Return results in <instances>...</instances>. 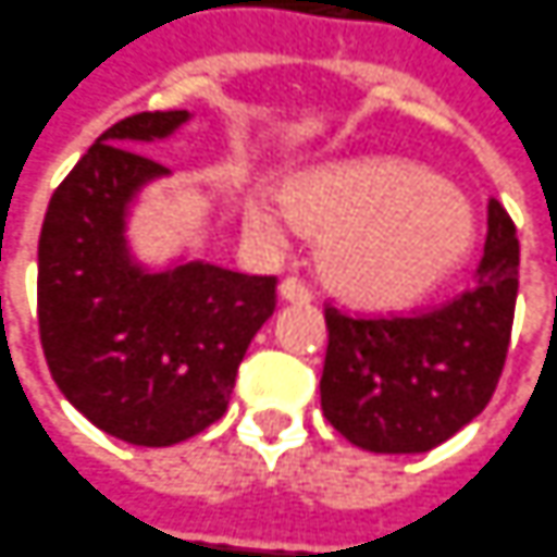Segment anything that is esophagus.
<instances>
[{
	"mask_svg": "<svg viewBox=\"0 0 557 557\" xmlns=\"http://www.w3.org/2000/svg\"><path fill=\"white\" fill-rule=\"evenodd\" d=\"M278 297L287 300V304H309L312 300V290L300 278L287 275V278H282V285H278Z\"/></svg>",
	"mask_w": 557,
	"mask_h": 557,
	"instance_id": "34e87169",
	"label": "esophagus"
}]
</instances>
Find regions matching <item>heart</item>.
Here are the masks:
<instances>
[{
  "instance_id": "b5f03b06",
  "label": "heart",
  "mask_w": 557,
  "mask_h": 557,
  "mask_svg": "<svg viewBox=\"0 0 557 557\" xmlns=\"http://www.w3.org/2000/svg\"><path fill=\"white\" fill-rule=\"evenodd\" d=\"M294 218L322 235L327 278L361 304H405L460 267L475 214L457 189L408 162H358L294 183ZM253 233L285 242L294 220L278 201L245 208Z\"/></svg>"
}]
</instances>
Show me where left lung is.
<instances>
[{
	"instance_id": "obj_1",
	"label": "left lung",
	"mask_w": 557,
	"mask_h": 557,
	"mask_svg": "<svg viewBox=\"0 0 557 557\" xmlns=\"http://www.w3.org/2000/svg\"><path fill=\"white\" fill-rule=\"evenodd\" d=\"M515 297V223L491 199L475 282L460 297L417 312L324 304V417L346 442L376 454H423L447 442L494 398Z\"/></svg>"
}]
</instances>
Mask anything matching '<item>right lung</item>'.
Returning <instances> with one entry per match:
<instances>
[{
	"label": "right lung",
	"instance_id": "obj_1",
	"mask_svg": "<svg viewBox=\"0 0 557 557\" xmlns=\"http://www.w3.org/2000/svg\"><path fill=\"white\" fill-rule=\"evenodd\" d=\"M181 122L186 110L134 113L103 131L54 189L39 235L36 315L48 371L97 429L140 447L186 442L220 420L253 334L275 312V275L131 267L125 205L165 174L134 147Z\"/></svg>",
	"mask_w": 557,
	"mask_h": 557
}]
</instances>
